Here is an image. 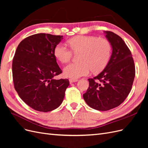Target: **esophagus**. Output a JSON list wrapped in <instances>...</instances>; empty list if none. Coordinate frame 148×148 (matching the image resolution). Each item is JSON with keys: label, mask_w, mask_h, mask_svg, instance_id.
<instances>
[{"label": "esophagus", "mask_w": 148, "mask_h": 148, "mask_svg": "<svg viewBox=\"0 0 148 148\" xmlns=\"http://www.w3.org/2000/svg\"><path fill=\"white\" fill-rule=\"evenodd\" d=\"M69 82H70V83H75V82H78V79H69Z\"/></svg>", "instance_id": "34e87169"}]
</instances>
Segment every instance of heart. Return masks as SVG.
<instances>
[{"mask_svg": "<svg viewBox=\"0 0 148 148\" xmlns=\"http://www.w3.org/2000/svg\"><path fill=\"white\" fill-rule=\"evenodd\" d=\"M68 44L72 51H82V52L79 57V62L70 64L64 68L66 77L78 78L88 75L91 70L95 73L99 72L108 64L111 45L106 39L80 35L70 39ZM53 53L56 59L64 64L69 62L72 56L71 51L62 43L57 44Z\"/></svg>", "mask_w": 148, "mask_h": 148, "instance_id": "obj_1", "label": "heart"}]
</instances>
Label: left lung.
Segmentation results:
<instances>
[{
	"label": "left lung",
	"instance_id": "1",
	"mask_svg": "<svg viewBox=\"0 0 148 148\" xmlns=\"http://www.w3.org/2000/svg\"><path fill=\"white\" fill-rule=\"evenodd\" d=\"M104 33L112 49L110 60L99 75L88 79L89 88L83 95L89 107L101 111L122 104L131 91L135 76L132 53L123 40L111 31Z\"/></svg>",
	"mask_w": 148,
	"mask_h": 148
}]
</instances>
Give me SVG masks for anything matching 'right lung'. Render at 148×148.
Instances as JSON below:
<instances>
[{"mask_svg":"<svg viewBox=\"0 0 148 148\" xmlns=\"http://www.w3.org/2000/svg\"><path fill=\"white\" fill-rule=\"evenodd\" d=\"M63 36L38 33L24 39L13 59L14 87L21 99L31 108L47 112L63 102L68 79H56L62 71L53 50Z\"/></svg>","mask_w":148,"mask_h":148,"instance_id":"add662e5","label":"right lung"}]
</instances>
